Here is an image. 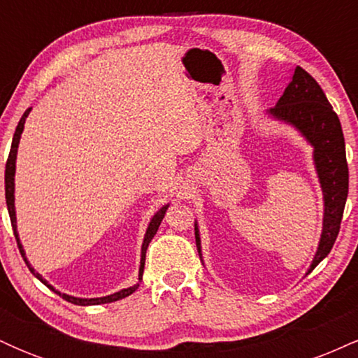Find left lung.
<instances>
[{
    "mask_svg": "<svg viewBox=\"0 0 358 358\" xmlns=\"http://www.w3.org/2000/svg\"><path fill=\"white\" fill-rule=\"evenodd\" d=\"M271 117L296 127L313 146V162L323 190V231L310 271H313L334 248L340 232L345 202L348 195V165L340 119L313 77L301 67L294 69L293 79L281 99L268 110ZM195 242L202 261L199 225L195 222Z\"/></svg>",
    "mask_w": 358,
    "mask_h": 358,
    "instance_id": "1",
    "label": "left lung"
}]
</instances>
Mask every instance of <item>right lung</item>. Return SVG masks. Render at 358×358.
<instances>
[{"label":"right lung","mask_w":358,"mask_h":358,"mask_svg":"<svg viewBox=\"0 0 358 358\" xmlns=\"http://www.w3.org/2000/svg\"><path fill=\"white\" fill-rule=\"evenodd\" d=\"M31 108H28L24 110V114L20 119L18 126H16V131H15V136H13V143H11V150H10V156H8V162H6V170H5V193H6V207H8V212H10V219H11V227H13V232H15V239L18 242V249L20 252H22V256L24 259V262H27L28 269L31 271V274H34L35 278H38L40 281L43 282L45 286H48L53 293H57L59 296H62L65 299V301L69 303H73V305H80V306H89V305H102V303H113V301H117V299H122L126 296H129L131 293H133L134 289H136L138 286H133V287H126V289H121L117 291V293L114 294H109V296H102V298H76V296H69V294L65 293H60V291H57L55 287L50 286L47 282V279H43L42 274H38L36 271L31 268L30 262H28L27 256H24V250H23V245L22 242H20V237H18V231H16V212H15V168H16V153H18V145H20V138H22V133H23V127H24V121H27L28 114H30ZM166 208L168 205H163L162 208H159L158 212L155 213L153 219L150 220V225H148L146 229V234H145V241H143V245H141V264H139V276L143 274V271H145V259H146V249L148 245H150L151 239L155 237L156 231H158L159 224H162L163 217H165L166 213Z\"/></svg>","instance_id":"obj_1"}]
</instances>
